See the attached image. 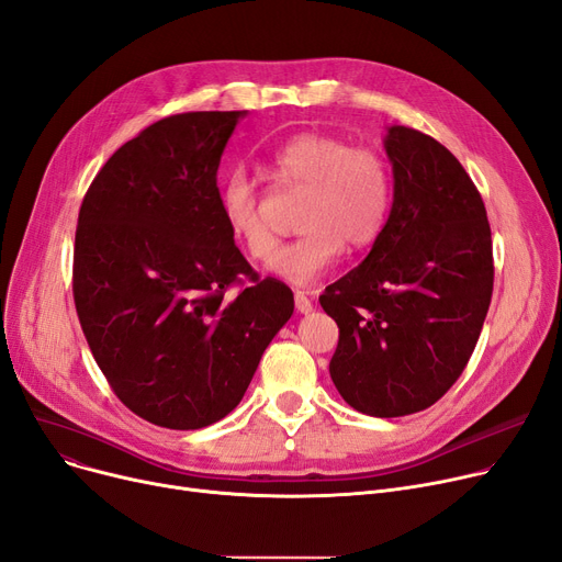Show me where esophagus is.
I'll use <instances>...</instances> for the list:
<instances>
[{
	"label": "esophagus",
	"mask_w": 562,
	"mask_h": 562,
	"mask_svg": "<svg viewBox=\"0 0 562 562\" xmlns=\"http://www.w3.org/2000/svg\"><path fill=\"white\" fill-rule=\"evenodd\" d=\"M293 303H296V312H301V314H310L314 310L312 301L305 296L303 291H296V296H293Z\"/></svg>",
	"instance_id": "obj_1"
}]
</instances>
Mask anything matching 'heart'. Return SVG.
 Segmentation results:
<instances>
[{
	"label": "heart",
	"instance_id": "obj_1",
	"mask_svg": "<svg viewBox=\"0 0 562 562\" xmlns=\"http://www.w3.org/2000/svg\"><path fill=\"white\" fill-rule=\"evenodd\" d=\"M269 175L280 187L307 189L299 216L305 232L280 248L269 266L276 278L293 286L314 284L339 259L346 241L364 248L385 227L392 175L385 157L371 147L305 132L278 147ZM218 204L232 239L252 259H271L278 241L263 221L261 195L244 172L221 184Z\"/></svg>",
	"mask_w": 562,
	"mask_h": 562
}]
</instances>
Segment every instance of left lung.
I'll return each instance as SVG.
<instances>
[{"mask_svg":"<svg viewBox=\"0 0 562 562\" xmlns=\"http://www.w3.org/2000/svg\"><path fill=\"white\" fill-rule=\"evenodd\" d=\"M390 218L364 261L318 299L339 326L330 378L362 415H415L464 371L492 301L487 212L462 164L432 136L392 125Z\"/></svg>","mask_w":562,"mask_h":562,"instance_id":"8db88e82","label":"left lung"}]
</instances>
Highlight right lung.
<instances>
[{"mask_svg":"<svg viewBox=\"0 0 562 562\" xmlns=\"http://www.w3.org/2000/svg\"><path fill=\"white\" fill-rule=\"evenodd\" d=\"M246 113H177L145 127L102 166L79 210L81 330L115 396L161 428L227 417L293 314L291 289L259 280L221 214L216 172Z\"/></svg>","mask_w":562,"mask_h":562,"instance_id":"right-lung-1","label":"right lung"}]
</instances>
